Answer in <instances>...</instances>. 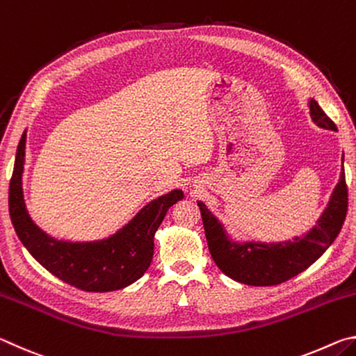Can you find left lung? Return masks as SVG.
I'll use <instances>...</instances> for the list:
<instances>
[{"label":"left lung","instance_id":"left-lung-1","mask_svg":"<svg viewBox=\"0 0 356 356\" xmlns=\"http://www.w3.org/2000/svg\"><path fill=\"white\" fill-rule=\"evenodd\" d=\"M309 111L312 120L318 127L337 130L336 124L312 99L309 102ZM197 206L201 210L209 251L221 272L234 281L248 286H276L305 272L339 236L348 207L346 172H341L339 182L316 226L301 238L295 237L293 242L291 240L278 243L231 242L225 229L207 207L202 202H197Z\"/></svg>","mask_w":356,"mask_h":356}]
</instances>
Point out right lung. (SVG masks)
<instances>
[{"instance_id": "add662e5", "label": "right lung", "mask_w": 356, "mask_h": 356, "mask_svg": "<svg viewBox=\"0 0 356 356\" xmlns=\"http://www.w3.org/2000/svg\"><path fill=\"white\" fill-rule=\"evenodd\" d=\"M26 131L17 147L9 184V213L17 236L35 261L67 284L86 292H110L140 280L154 256V236L184 193L172 190L150 201L114 236L99 242L72 243L48 237L34 225L23 201L22 174Z\"/></svg>"}]
</instances>
